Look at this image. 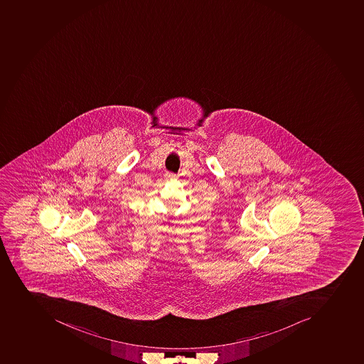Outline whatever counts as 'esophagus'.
Listing matches in <instances>:
<instances>
[{
  "label": "esophagus",
  "instance_id": "1",
  "mask_svg": "<svg viewBox=\"0 0 364 364\" xmlns=\"http://www.w3.org/2000/svg\"><path fill=\"white\" fill-rule=\"evenodd\" d=\"M166 179H170V181H173V179H177L178 176H177V174H174V173H166Z\"/></svg>",
  "mask_w": 364,
  "mask_h": 364
}]
</instances>
